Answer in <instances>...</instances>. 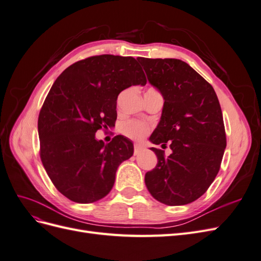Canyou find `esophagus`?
<instances>
[{
	"instance_id": "esophagus-1",
	"label": "esophagus",
	"mask_w": 261,
	"mask_h": 261,
	"mask_svg": "<svg viewBox=\"0 0 261 261\" xmlns=\"http://www.w3.org/2000/svg\"><path fill=\"white\" fill-rule=\"evenodd\" d=\"M143 150H144V147H143V146L135 145V146H134V154L137 155V154H139L141 151H143Z\"/></svg>"
}]
</instances>
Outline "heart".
<instances>
[{"mask_svg": "<svg viewBox=\"0 0 261 261\" xmlns=\"http://www.w3.org/2000/svg\"><path fill=\"white\" fill-rule=\"evenodd\" d=\"M121 130L125 136L132 139H143L150 130L149 125L138 120L124 121L121 125Z\"/></svg>", "mask_w": 261, "mask_h": 261, "instance_id": "obj_1", "label": "heart"}]
</instances>
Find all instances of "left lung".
Segmentation results:
<instances>
[{
    "label": "left lung",
    "instance_id": "obj_1",
    "mask_svg": "<svg viewBox=\"0 0 261 261\" xmlns=\"http://www.w3.org/2000/svg\"><path fill=\"white\" fill-rule=\"evenodd\" d=\"M148 81L164 99L161 120L150 136L172 153L151 148L155 168L145 183L154 199L180 206L207 192L220 170L226 137L222 111L212 86L187 63L177 59H137Z\"/></svg>",
    "mask_w": 261,
    "mask_h": 261
}]
</instances>
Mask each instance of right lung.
Here are the masks:
<instances>
[{"instance_id":"add662e5","label":"right lung","mask_w":261,"mask_h":261,"mask_svg":"<svg viewBox=\"0 0 261 261\" xmlns=\"http://www.w3.org/2000/svg\"><path fill=\"white\" fill-rule=\"evenodd\" d=\"M146 84L137 60L111 54L78 61L54 82L38 118L40 158L66 198L91 203L111 191L118 165L133 155L134 146L122 135L105 145L96 132L115 123L121 91Z\"/></svg>"}]
</instances>
